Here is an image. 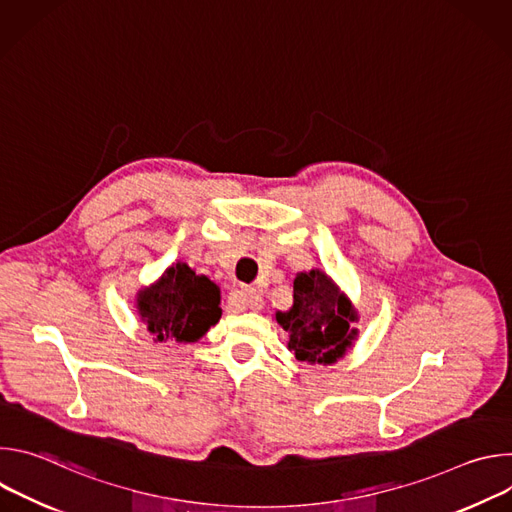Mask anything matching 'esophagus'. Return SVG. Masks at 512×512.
I'll list each match as a JSON object with an SVG mask.
<instances>
[{
	"label": "esophagus",
	"instance_id": "esophagus-1",
	"mask_svg": "<svg viewBox=\"0 0 512 512\" xmlns=\"http://www.w3.org/2000/svg\"><path fill=\"white\" fill-rule=\"evenodd\" d=\"M239 296H241L243 304H247L251 310L257 312L263 308V298H261V291L257 287H243Z\"/></svg>",
	"mask_w": 512,
	"mask_h": 512
}]
</instances>
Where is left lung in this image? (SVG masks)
<instances>
[{
  "mask_svg": "<svg viewBox=\"0 0 512 512\" xmlns=\"http://www.w3.org/2000/svg\"><path fill=\"white\" fill-rule=\"evenodd\" d=\"M273 320L287 332V348L298 360L334 364L358 338V312L338 283L322 269L300 271L294 279V304Z\"/></svg>",
  "mask_w": 512,
  "mask_h": 512,
  "instance_id": "obj_1",
  "label": "left lung"
}]
</instances>
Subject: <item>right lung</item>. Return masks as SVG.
<instances>
[{
  "label": "right lung",
  "mask_w": 512,
  "mask_h": 512,
  "mask_svg": "<svg viewBox=\"0 0 512 512\" xmlns=\"http://www.w3.org/2000/svg\"><path fill=\"white\" fill-rule=\"evenodd\" d=\"M135 310L154 342H198L221 320V287L188 263H172L135 294Z\"/></svg>",
  "instance_id": "right-lung-1"
}]
</instances>
